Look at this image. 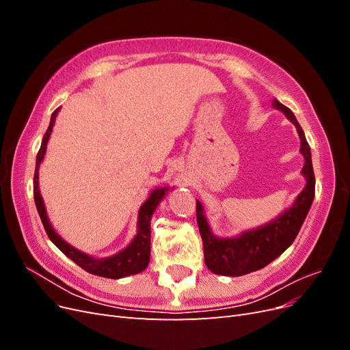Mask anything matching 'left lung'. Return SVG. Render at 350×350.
Listing matches in <instances>:
<instances>
[{
    "label": "left lung",
    "instance_id": "left-lung-1",
    "mask_svg": "<svg viewBox=\"0 0 350 350\" xmlns=\"http://www.w3.org/2000/svg\"><path fill=\"white\" fill-rule=\"evenodd\" d=\"M273 107L280 109L286 118L293 122L299 134L301 153L305 159L302 175L306 179V185L296 197L292 207L283 211L279 217L257 229L242 232L235 238H217L211 234L204 216V208L197 200V224L201 239H203L204 262L207 269L215 274L235 278L266 267L269 262L291 247L311 208L315 194V176L310 144L293 112L276 99L273 100Z\"/></svg>",
    "mask_w": 350,
    "mask_h": 350
}]
</instances>
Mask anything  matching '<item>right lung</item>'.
Instances as JSON below:
<instances>
[{"mask_svg":"<svg viewBox=\"0 0 350 350\" xmlns=\"http://www.w3.org/2000/svg\"><path fill=\"white\" fill-rule=\"evenodd\" d=\"M58 111L59 108H57L54 112H52L49 126L44 135V139H42L40 149L36 156V169H35V176H33L35 203L42 220V225H44L49 239L54 242L68 258H71L74 262H76L77 266L94 274V276L108 278V279H121V278H126V276H131V274L143 271L147 266H149V261H150V220L156 207L169 191V187L156 188L150 193L149 198L144 201V204L140 207V211H139V224H137L139 230H137V235L134 237L130 245L124 248L122 251H120L118 254H115V256H111L107 258H93L88 256V254L79 251L77 248L71 247L68 242H66L57 234L54 228H52V225L49 224V219L46 216V208L44 204V198L40 196L39 183H38L39 166H40V162L44 161L46 144L52 133V126L55 124Z\"/></svg>","mask_w":350,"mask_h":350,"instance_id":"right-lung-1","label":"right lung"}]
</instances>
